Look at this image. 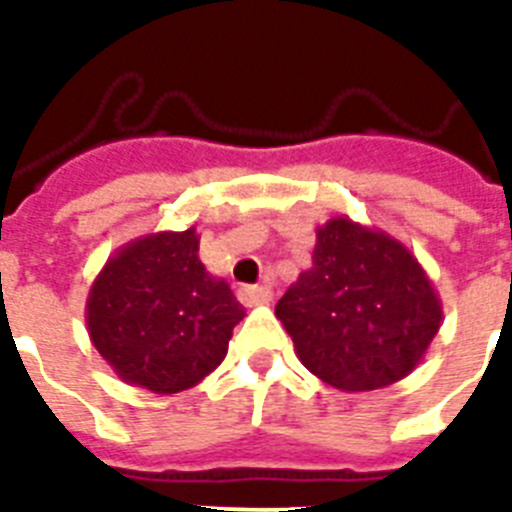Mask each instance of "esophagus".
<instances>
[{"instance_id":"esophagus-1","label":"esophagus","mask_w":512,"mask_h":512,"mask_svg":"<svg viewBox=\"0 0 512 512\" xmlns=\"http://www.w3.org/2000/svg\"><path fill=\"white\" fill-rule=\"evenodd\" d=\"M239 300L244 305H268L273 300V289L271 287H241L239 289Z\"/></svg>"}]
</instances>
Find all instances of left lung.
<instances>
[{
	"mask_svg": "<svg viewBox=\"0 0 512 512\" xmlns=\"http://www.w3.org/2000/svg\"><path fill=\"white\" fill-rule=\"evenodd\" d=\"M297 358L340 390L404 380L441 327V300L417 257L393 236L332 217L313 265L276 303Z\"/></svg>",
	"mask_w": 512,
	"mask_h": 512,
	"instance_id": "8db88e82",
	"label": "left lung"
}]
</instances>
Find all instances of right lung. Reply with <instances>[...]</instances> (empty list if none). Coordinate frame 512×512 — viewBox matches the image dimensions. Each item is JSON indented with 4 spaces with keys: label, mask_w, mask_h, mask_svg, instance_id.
<instances>
[{
    "label": "right lung",
    "mask_w": 512,
    "mask_h": 512,
    "mask_svg": "<svg viewBox=\"0 0 512 512\" xmlns=\"http://www.w3.org/2000/svg\"><path fill=\"white\" fill-rule=\"evenodd\" d=\"M244 308L199 260L196 228L151 233L116 252L87 297L92 345L124 382L180 393L215 372Z\"/></svg>",
    "instance_id": "obj_1"
}]
</instances>
